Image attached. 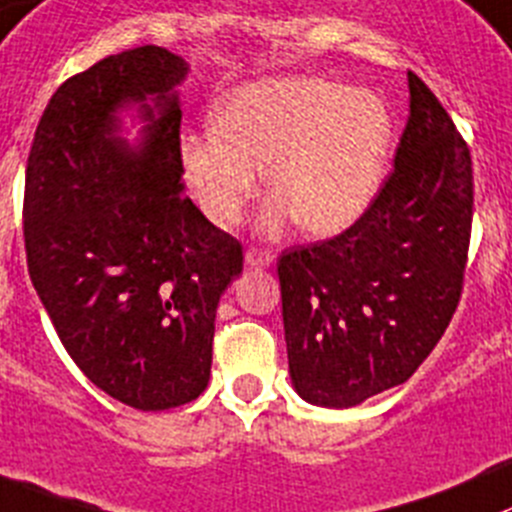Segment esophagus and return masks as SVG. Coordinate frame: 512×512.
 I'll use <instances>...</instances> for the list:
<instances>
[{"mask_svg": "<svg viewBox=\"0 0 512 512\" xmlns=\"http://www.w3.org/2000/svg\"><path fill=\"white\" fill-rule=\"evenodd\" d=\"M246 264L256 266V269H269L274 264V253L261 251V248H248L246 251Z\"/></svg>", "mask_w": 512, "mask_h": 512, "instance_id": "obj_1", "label": "esophagus"}]
</instances>
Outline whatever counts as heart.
<instances>
[{"label":"heart","instance_id":"heart-1","mask_svg":"<svg viewBox=\"0 0 512 512\" xmlns=\"http://www.w3.org/2000/svg\"><path fill=\"white\" fill-rule=\"evenodd\" d=\"M394 118L374 92L326 77H266L228 92L211 133L180 140V165L203 216L233 228L259 196V175L276 201L261 228L294 218L306 236L347 231L372 208L387 175Z\"/></svg>","mask_w":512,"mask_h":512}]
</instances>
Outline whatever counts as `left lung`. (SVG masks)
<instances>
[{
  "label": "left lung",
  "instance_id": "obj_1",
  "mask_svg": "<svg viewBox=\"0 0 512 512\" xmlns=\"http://www.w3.org/2000/svg\"><path fill=\"white\" fill-rule=\"evenodd\" d=\"M410 120L372 208L329 241L281 253L291 384L347 410L407 382L457 309L472 223V160L430 87L407 72Z\"/></svg>",
  "mask_w": 512,
  "mask_h": 512
}]
</instances>
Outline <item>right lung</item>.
<instances>
[{"instance_id":"add662e5","label":"right lung","mask_w":512,"mask_h":512,"mask_svg":"<svg viewBox=\"0 0 512 512\" xmlns=\"http://www.w3.org/2000/svg\"><path fill=\"white\" fill-rule=\"evenodd\" d=\"M188 62L145 45L57 87L24 175L29 279L95 387L143 412L196 399L241 243L183 196L178 87ZM141 120L136 143L122 113Z\"/></svg>"}]
</instances>
